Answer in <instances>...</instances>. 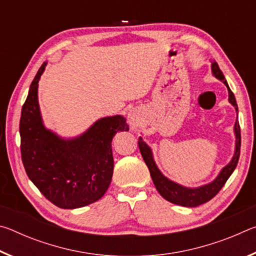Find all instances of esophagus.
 I'll list each match as a JSON object with an SVG mask.
<instances>
[{"instance_id":"esophagus-1","label":"esophagus","mask_w":256,"mask_h":256,"mask_svg":"<svg viewBox=\"0 0 256 256\" xmlns=\"http://www.w3.org/2000/svg\"><path fill=\"white\" fill-rule=\"evenodd\" d=\"M141 110L138 108H133L128 114V123L132 130H136L141 123Z\"/></svg>"}]
</instances>
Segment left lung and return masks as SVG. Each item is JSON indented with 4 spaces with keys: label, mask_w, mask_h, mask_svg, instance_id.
<instances>
[{
    "label": "left lung",
    "mask_w": 256,
    "mask_h": 256,
    "mask_svg": "<svg viewBox=\"0 0 256 256\" xmlns=\"http://www.w3.org/2000/svg\"><path fill=\"white\" fill-rule=\"evenodd\" d=\"M211 72H212V76L222 82H224V84L227 86L228 102L232 104L234 108H235L237 118H238V107H237L236 98L234 96L230 88H229L226 78H224L222 71L220 70L218 63H216V60L211 64ZM237 118L235 120V124H234V134H235V151H234V154H232V158L230 159V162H229L226 166L222 168V170L219 172V174L216 175V177L214 180H211L210 183H206L204 185L198 186V188H188V186H184L182 184L176 183V182L168 178V177L164 176L162 172H160L157 164L154 162L152 149L146 144L142 136L138 138V148H140V151H141L142 158H144V162L149 168L151 178L154 180L156 188H157L159 194L164 198V200L182 206L193 208L210 201L212 198L216 196V193L222 190L224 183H226L227 180L232 174V172L235 170L238 159H240V123H238Z\"/></svg>",
    "instance_id": "obj_1"
}]
</instances>
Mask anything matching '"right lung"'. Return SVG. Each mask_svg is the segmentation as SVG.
Listing matches in <instances>:
<instances>
[{
	"instance_id": "1",
	"label": "right lung",
	"mask_w": 256,
	"mask_h": 256,
	"mask_svg": "<svg viewBox=\"0 0 256 256\" xmlns=\"http://www.w3.org/2000/svg\"><path fill=\"white\" fill-rule=\"evenodd\" d=\"M46 66L38 70L21 110V157L30 180L47 200L62 209H76L98 201L110 188L112 138L128 131V125L124 116L112 115L72 138L47 128L38 102V82Z\"/></svg>"
}]
</instances>
